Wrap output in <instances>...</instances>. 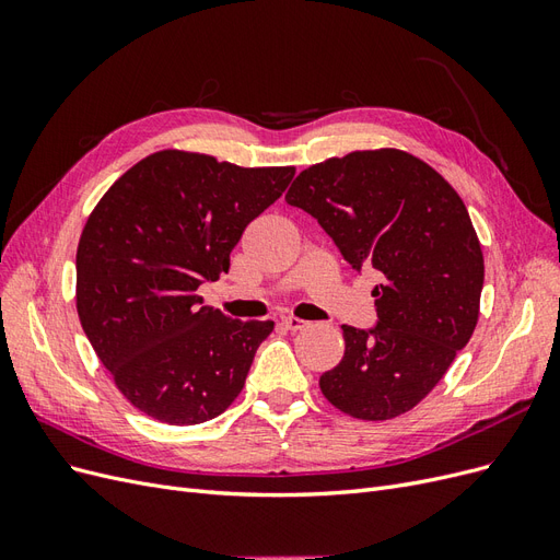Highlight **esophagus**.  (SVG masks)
I'll list each match as a JSON object with an SVG mask.
<instances>
[{"instance_id":"obj_1","label":"esophagus","mask_w":560,"mask_h":560,"mask_svg":"<svg viewBox=\"0 0 560 560\" xmlns=\"http://www.w3.org/2000/svg\"><path fill=\"white\" fill-rule=\"evenodd\" d=\"M280 322H282V327L290 329V331H301V329H306V327L311 325V322L301 319V317H294V315H287V317H282Z\"/></svg>"}]
</instances>
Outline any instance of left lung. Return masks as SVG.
Wrapping results in <instances>:
<instances>
[{
    "mask_svg": "<svg viewBox=\"0 0 560 560\" xmlns=\"http://www.w3.org/2000/svg\"><path fill=\"white\" fill-rule=\"evenodd\" d=\"M284 200L315 217L354 270L381 273L376 327H341L343 360L319 376L322 395L360 420L411 411L479 319L483 254L463 198L425 161L376 149L311 165Z\"/></svg>",
    "mask_w": 560,
    "mask_h": 560,
    "instance_id": "1",
    "label": "left lung"
}]
</instances>
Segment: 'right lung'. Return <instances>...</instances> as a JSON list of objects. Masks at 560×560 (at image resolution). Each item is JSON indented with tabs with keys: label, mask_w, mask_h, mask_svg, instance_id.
Returning <instances> with one entry per match:
<instances>
[{
	"label": "right lung",
	"mask_w": 560,
	"mask_h": 560,
	"mask_svg": "<svg viewBox=\"0 0 560 560\" xmlns=\"http://www.w3.org/2000/svg\"><path fill=\"white\" fill-rule=\"evenodd\" d=\"M294 167H241L156 151L118 177L83 226L77 311L121 395L167 425H198L241 395L273 322L202 306L231 249L282 196Z\"/></svg>",
	"instance_id": "1"
}]
</instances>
